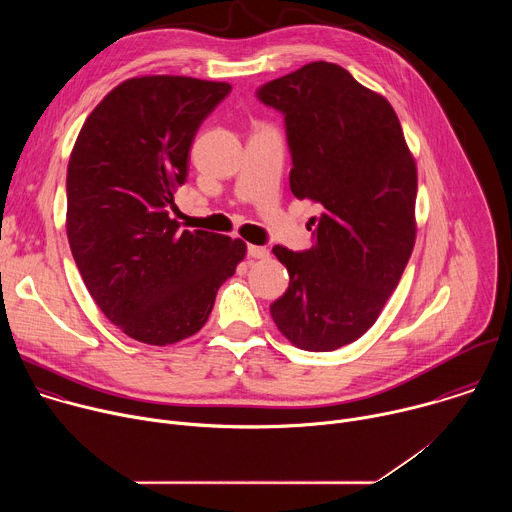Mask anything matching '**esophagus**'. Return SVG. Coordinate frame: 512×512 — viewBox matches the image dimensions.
<instances>
[{
    "label": "esophagus",
    "instance_id": "1",
    "mask_svg": "<svg viewBox=\"0 0 512 512\" xmlns=\"http://www.w3.org/2000/svg\"><path fill=\"white\" fill-rule=\"evenodd\" d=\"M247 255H249L251 259H265V257H269V249L259 247V245H249V247H247Z\"/></svg>",
    "mask_w": 512,
    "mask_h": 512
}]
</instances>
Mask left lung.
<instances>
[{"instance_id":"left-lung-1","label":"left lung","mask_w":512,"mask_h":512,"mask_svg":"<svg viewBox=\"0 0 512 512\" xmlns=\"http://www.w3.org/2000/svg\"><path fill=\"white\" fill-rule=\"evenodd\" d=\"M257 99L283 113L291 192L320 206L312 249L273 247L289 287L269 312L291 344L330 352L377 322L411 257L415 160L391 103L338 64L310 62Z\"/></svg>"}]
</instances>
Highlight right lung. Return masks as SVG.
Wrapping results in <instances>:
<instances>
[{"mask_svg": "<svg viewBox=\"0 0 512 512\" xmlns=\"http://www.w3.org/2000/svg\"><path fill=\"white\" fill-rule=\"evenodd\" d=\"M229 83L135 77L87 117L66 170V235L101 312L129 338L196 334L247 253L241 239L186 231L170 216L188 152Z\"/></svg>", "mask_w": 512, "mask_h": 512, "instance_id": "obj_1", "label": "right lung"}]
</instances>
